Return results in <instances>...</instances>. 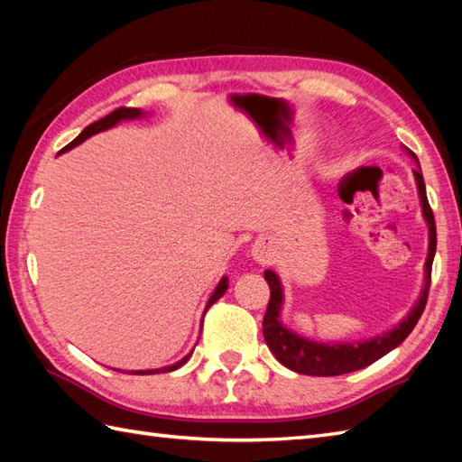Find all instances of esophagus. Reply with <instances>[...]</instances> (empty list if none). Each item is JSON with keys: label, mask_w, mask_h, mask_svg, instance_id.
I'll return each instance as SVG.
<instances>
[{"label": "esophagus", "mask_w": 462, "mask_h": 462, "mask_svg": "<svg viewBox=\"0 0 462 462\" xmlns=\"http://www.w3.org/2000/svg\"><path fill=\"white\" fill-rule=\"evenodd\" d=\"M254 258L260 263H268L272 260V250L266 242H260L254 246Z\"/></svg>", "instance_id": "esophagus-1"}]
</instances>
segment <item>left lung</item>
<instances>
[{"label":"left lung","mask_w":462,"mask_h":462,"mask_svg":"<svg viewBox=\"0 0 462 462\" xmlns=\"http://www.w3.org/2000/svg\"><path fill=\"white\" fill-rule=\"evenodd\" d=\"M409 154L417 161L415 152L409 151ZM413 172H415L417 189L420 196V206H423V216L429 224V256L425 262V288H423V293H420L419 301L415 303V308L411 310L407 319L401 321L395 329L383 333V336H377L367 341H359V343H331V346H328V343H318L306 337H300L288 328L282 326L280 321V310L283 301L282 283L276 273L272 270H266L263 272V278H266L270 286V301L262 323L263 339H266L273 357H276L282 365H286L288 369L296 373H301V375H313V377L343 375V373H351V371L371 365L373 361H377L391 349L401 346L409 333L413 331L419 318L423 316L425 303L429 298L430 268H433V258L437 250V226H435L433 210H430L429 200H427L423 174H420V171H413Z\"/></svg>","instance_id":"obj_1"}]
</instances>
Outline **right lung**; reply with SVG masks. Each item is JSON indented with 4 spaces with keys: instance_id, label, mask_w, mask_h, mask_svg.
<instances>
[{
    "instance_id": "obj_1",
    "label": "right lung",
    "mask_w": 462,
    "mask_h": 462,
    "mask_svg": "<svg viewBox=\"0 0 462 462\" xmlns=\"http://www.w3.org/2000/svg\"><path fill=\"white\" fill-rule=\"evenodd\" d=\"M143 115V111L141 109H133V106H119V109H115L113 113H109L106 116H103V119H99V121H95V123H91L89 126H85L83 129V133L77 136L75 141H71L69 143L65 149H61L59 152H65V151H69V149H73V146H77V144H81L85 139H89V136H93V134H97V133H101V131H106V129H111V126H115L116 123L119 121H123V119H136V116H141ZM228 290V278H222L220 280V283L218 286H216V290H214V293L210 296V300H208V303H206V310L204 311H208V308L212 306V303L216 301V300H220L222 296H224V291ZM189 357H190V353L189 356H186L184 359H180V361H176L174 365H169V367H161V369H146V371H131L133 375H154V373H169V371H174V369H179V367H182L186 361H189Z\"/></svg>"
}]
</instances>
